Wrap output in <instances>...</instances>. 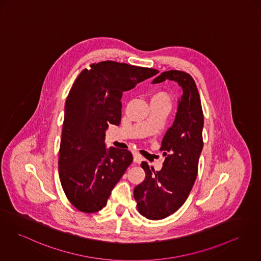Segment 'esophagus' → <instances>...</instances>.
Instances as JSON below:
<instances>
[{"label": "esophagus", "mask_w": 261, "mask_h": 261, "mask_svg": "<svg viewBox=\"0 0 261 261\" xmlns=\"http://www.w3.org/2000/svg\"><path fill=\"white\" fill-rule=\"evenodd\" d=\"M133 161L135 163H140L141 161H142L140 155L137 154V153H133Z\"/></svg>", "instance_id": "34e87169"}]
</instances>
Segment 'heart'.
<instances>
[{
  "mask_svg": "<svg viewBox=\"0 0 261 261\" xmlns=\"http://www.w3.org/2000/svg\"><path fill=\"white\" fill-rule=\"evenodd\" d=\"M152 100H165L169 102V98L166 93L164 92H157L152 96Z\"/></svg>",
  "mask_w": 261,
  "mask_h": 261,
  "instance_id": "obj_1",
  "label": "heart"
}]
</instances>
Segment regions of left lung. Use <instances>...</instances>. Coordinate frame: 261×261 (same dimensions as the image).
I'll use <instances>...</instances> for the list:
<instances>
[{
	"instance_id": "obj_1",
	"label": "left lung",
	"mask_w": 261,
	"mask_h": 261,
	"mask_svg": "<svg viewBox=\"0 0 261 261\" xmlns=\"http://www.w3.org/2000/svg\"><path fill=\"white\" fill-rule=\"evenodd\" d=\"M167 80L177 82L182 94L174 123L162 140L164 166L158 172L143 162L146 178L134 189L139 213L154 221L174 214L187 200L197 179L203 146V114L195 81L184 71L170 70L162 72L152 83Z\"/></svg>"
}]
</instances>
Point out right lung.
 Wrapping results in <instances>:
<instances>
[{"label":"right lung","instance_id":"1","mask_svg":"<svg viewBox=\"0 0 261 261\" xmlns=\"http://www.w3.org/2000/svg\"><path fill=\"white\" fill-rule=\"evenodd\" d=\"M158 72L102 61L84 69L72 85L64 106L59 172L65 196L82 213H96L106 205L133 160L128 150L105 144L109 124H120L123 91Z\"/></svg>","mask_w":261,"mask_h":261}]
</instances>
